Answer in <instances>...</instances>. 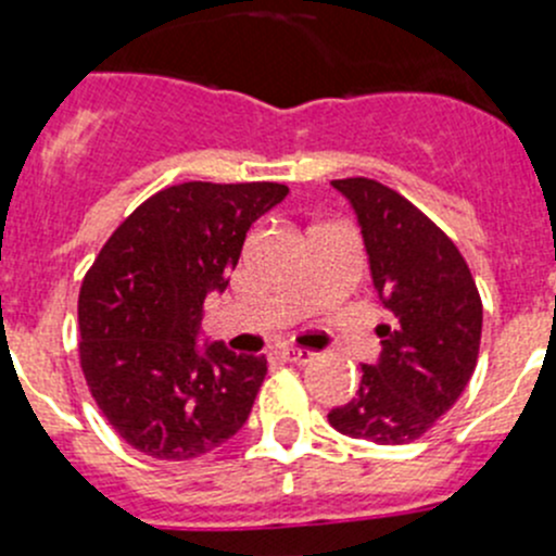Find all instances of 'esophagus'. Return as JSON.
<instances>
[{"mask_svg":"<svg viewBox=\"0 0 556 556\" xmlns=\"http://www.w3.org/2000/svg\"><path fill=\"white\" fill-rule=\"evenodd\" d=\"M282 355H285V361L299 363V366H304V363H312L314 357H317L312 350H301V346H288V350H285Z\"/></svg>","mask_w":556,"mask_h":556,"instance_id":"34e87169","label":"esophagus"}]
</instances>
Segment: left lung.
Here are the masks:
<instances>
[{
  "instance_id": "obj_1",
  "label": "left lung",
  "mask_w": 556,
  "mask_h": 556,
  "mask_svg": "<svg viewBox=\"0 0 556 556\" xmlns=\"http://www.w3.org/2000/svg\"><path fill=\"white\" fill-rule=\"evenodd\" d=\"M361 223L374 288L392 325L363 366L355 397L328 414L350 439L412 444L457 403L481 344V295L454 242L397 190L368 177L333 179Z\"/></svg>"
}]
</instances>
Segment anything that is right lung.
Segmentation results:
<instances>
[{
	"instance_id": "1",
	"label": "right lung",
	"mask_w": 556,
	"mask_h": 556,
	"mask_svg": "<svg viewBox=\"0 0 556 556\" xmlns=\"http://www.w3.org/2000/svg\"><path fill=\"white\" fill-rule=\"evenodd\" d=\"M279 182H182L139 204L88 268L77 299L80 368L117 435L155 459L226 444L250 417L266 355L204 352V299L226 290L252 223Z\"/></svg>"
}]
</instances>
